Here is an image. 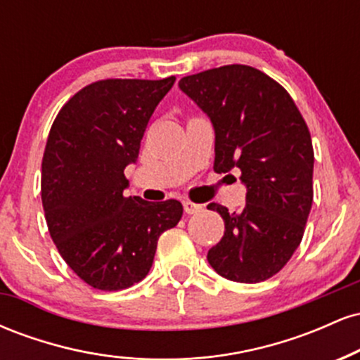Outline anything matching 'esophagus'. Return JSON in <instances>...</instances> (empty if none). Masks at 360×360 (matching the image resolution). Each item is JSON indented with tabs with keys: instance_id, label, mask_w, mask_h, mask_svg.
Masks as SVG:
<instances>
[{
	"instance_id": "esophagus-1",
	"label": "esophagus",
	"mask_w": 360,
	"mask_h": 360,
	"mask_svg": "<svg viewBox=\"0 0 360 360\" xmlns=\"http://www.w3.org/2000/svg\"><path fill=\"white\" fill-rule=\"evenodd\" d=\"M183 206H184V212L188 214H194V213H198V212H201V210H203V205L193 203V201H184Z\"/></svg>"
}]
</instances>
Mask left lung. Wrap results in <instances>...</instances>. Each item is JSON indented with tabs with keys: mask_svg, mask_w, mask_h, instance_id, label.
<instances>
[{
	"mask_svg": "<svg viewBox=\"0 0 360 360\" xmlns=\"http://www.w3.org/2000/svg\"><path fill=\"white\" fill-rule=\"evenodd\" d=\"M214 130V172L240 171L238 212L210 203L225 233L210 266L235 283H260L286 266L303 238L313 203L311 137L283 86L250 65L232 64L179 81Z\"/></svg>",
	"mask_w": 360,
	"mask_h": 360,
	"instance_id": "1",
	"label": "left lung"
}]
</instances>
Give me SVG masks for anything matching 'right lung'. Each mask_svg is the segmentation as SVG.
I'll list each match as a JSON object with an SVG mask.
<instances>
[{"label":"right lung","instance_id":"obj_1","mask_svg":"<svg viewBox=\"0 0 360 360\" xmlns=\"http://www.w3.org/2000/svg\"><path fill=\"white\" fill-rule=\"evenodd\" d=\"M176 77L93 82L62 106L42 160V205L62 259L89 286L120 291L150 271L160 233L183 217L176 200L127 198L123 171Z\"/></svg>","mask_w":360,"mask_h":360}]
</instances>
